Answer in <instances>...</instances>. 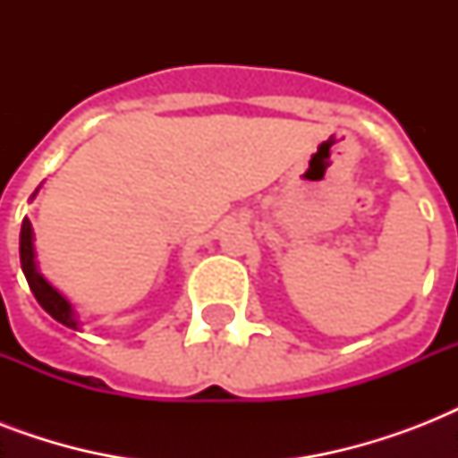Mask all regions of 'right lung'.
Wrapping results in <instances>:
<instances>
[{"instance_id": "add662e5", "label": "right lung", "mask_w": 458, "mask_h": 458, "mask_svg": "<svg viewBox=\"0 0 458 458\" xmlns=\"http://www.w3.org/2000/svg\"><path fill=\"white\" fill-rule=\"evenodd\" d=\"M38 190L32 192L30 199L38 197ZM21 268H23L25 280H28V285H30L32 294H35V300L39 301V306H42L52 318L64 323L66 327L81 330V320H78L75 306L68 301L66 294H61L59 290L39 273L38 259H35V233H32V223L28 221V218H23V225H21Z\"/></svg>"}]
</instances>
